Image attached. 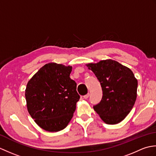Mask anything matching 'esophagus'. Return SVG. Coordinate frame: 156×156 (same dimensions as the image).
<instances>
[{
  "mask_svg": "<svg viewBox=\"0 0 156 156\" xmlns=\"http://www.w3.org/2000/svg\"><path fill=\"white\" fill-rule=\"evenodd\" d=\"M89 96H90V93H88L87 94L84 95L83 97H84V98H85V99H87V98L89 97Z\"/></svg>",
  "mask_w": 156,
  "mask_h": 156,
  "instance_id": "esophagus-1",
  "label": "esophagus"
}]
</instances>
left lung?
<instances>
[{
  "label": "left lung",
  "instance_id": "obj_1",
  "mask_svg": "<svg viewBox=\"0 0 156 156\" xmlns=\"http://www.w3.org/2000/svg\"><path fill=\"white\" fill-rule=\"evenodd\" d=\"M87 66L100 82L102 97L93 108L105 123L117 124L127 117L137 98V80L129 68L112 59Z\"/></svg>",
  "mask_w": 156,
  "mask_h": 156
}]
</instances>
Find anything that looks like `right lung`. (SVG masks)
I'll return each mask as SVG.
<instances>
[{
  "label": "right lung",
  "mask_w": 156,
  "mask_h": 156,
  "mask_svg": "<svg viewBox=\"0 0 156 156\" xmlns=\"http://www.w3.org/2000/svg\"><path fill=\"white\" fill-rule=\"evenodd\" d=\"M72 66L49 63L29 80L25 90L29 113L39 127L57 132L67 127L80 95L69 78Z\"/></svg>",
  "instance_id": "add662e5"
}]
</instances>
